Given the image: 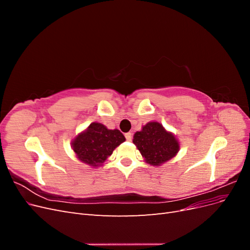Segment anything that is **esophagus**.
Masks as SVG:
<instances>
[{"label":"esophagus","instance_id":"esophagus-1","mask_svg":"<svg viewBox=\"0 0 250 250\" xmlns=\"http://www.w3.org/2000/svg\"><path fill=\"white\" fill-rule=\"evenodd\" d=\"M125 138H126L127 141H131V139H132V133H131V132L125 133Z\"/></svg>","mask_w":250,"mask_h":250}]
</instances>
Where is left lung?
<instances>
[{
    "label": "left lung",
    "instance_id": "left-lung-1",
    "mask_svg": "<svg viewBox=\"0 0 250 250\" xmlns=\"http://www.w3.org/2000/svg\"><path fill=\"white\" fill-rule=\"evenodd\" d=\"M132 142L144 157V161L156 167L172 160L180 149L175 134L168 131L156 121L144 125L141 131L134 133Z\"/></svg>",
    "mask_w": 250,
    "mask_h": 250
}]
</instances>
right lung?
Here are the masks:
<instances>
[{"label": "right lung", "mask_w": 250, "mask_h": 250, "mask_svg": "<svg viewBox=\"0 0 250 250\" xmlns=\"http://www.w3.org/2000/svg\"><path fill=\"white\" fill-rule=\"evenodd\" d=\"M125 140L120 130L108 129L105 125L94 122L73 139L71 146L81 163L98 168Z\"/></svg>", "instance_id": "1"}]
</instances>
